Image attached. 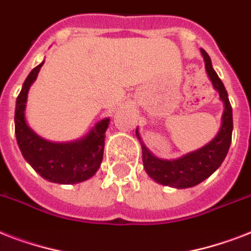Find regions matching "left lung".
Instances as JSON below:
<instances>
[{"label": "left lung", "instance_id": "8db88e82", "mask_svg": "<svg viewBox=\"0 0 251 251\" xmlns=\"http://www.w3.org/2000/svg\"><path fill=\"white\" fill-rule=\"evenodd\" d=\"M202 52L206 72L210 76L214 87L219 91L220 99L224 102V112L222 117V127L219 130L218 135L202 149L193 151L190 153L183 155L179 159L175 160H163L157 159L142 145V159L146 172L151 178L156 182L165 185V186L177 187V189H186L198 185L206 178H208L226 159L230 142H232V130H233V117H232V106L229 99L222 79L219 78L216 72L212 68L210 56L204 49ZM137 137L141 141L139 133L137 130Z\"/></svg>", "mask_w": 251, "mask_h": 251}]
</instances>
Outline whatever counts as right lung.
<instances>
[{
	"label": "right lung",
	"mask_w": 251,
	"mask_h": 251,
	"mask_svg": "<svg viewBox=\"0 0 251 251\" xmlns=\"http://www.w3.org/2000/svg\"><path fill=\"white\" fill-rule=\"evenodd\" d=\"M44 62L37 65L25 78L15 105V135L22 155L27 163L50 182H83L96 173L102 161L105 131L109 118L98 122L82 139L68 143H53L39 137L25 122V102L31 84L35 82Z\"/></svg>",
	"instance_id": "obj_1"
}]
</instances>
